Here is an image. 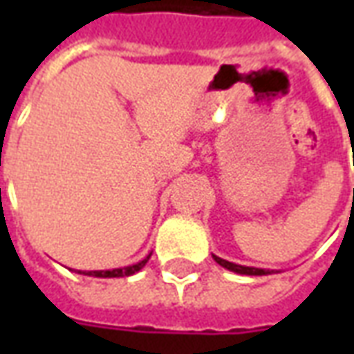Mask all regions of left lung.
I'll return each mask as SVG.
<instances>
[{
  "mask_svg": "<svg viewBox=\"0 0 354 354\" xmlns=\"http://www.w3.org/2000/svg\"><path fill=\"white\" fill-rule=\"evenodd\" d=\"M216 260V263H220L222 267H225L227 271H233L237 274H254V277H261V274H271L274 271H269V269H260V267H246V266H239V263H233V261L222 260L218 256H212Z\"/></svg>",
  "mask_w": 354,
  "mask_h": 354,
  "instance_id": "left-lung-1",
  "label": "left lung"
}]
</instances>
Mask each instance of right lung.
I'll return each instance as SVG.
<instances>
[{"mask_svg": "<svg viewBox=\"0 0 354 354\" xmlns=\"http://www.w3.org/2000/svg\"><path fill=\"white\" fill-rule=\"evenodd\" d=\"M151 254H147L146 258L138 263H132V266L127 267H117V269H111V271H77L80 274H88V277H98V279H113V277H131V274L138 273L142 267L146 266L147 260H149Z\"/></svg>", "mask_w": 354, "mask_h": 354, "instance_id": "right-lung-1", "label": "right lung"}]
</instances>
